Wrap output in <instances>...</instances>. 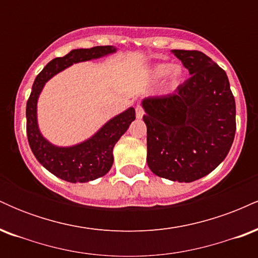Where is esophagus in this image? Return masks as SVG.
<instances>
[{
	"label": "esophagus",
	"mask_w": 258,
	"mask_h": 258,
	"mask_svg": "<svg viewBox=\"0 0 258 258\" xmlns=\"http://www.w3.org/2000/svg\"><path fill=\"white\" fill-rule=\"evenodd\" d=\"M144 115V110L143 108H142L141 105H137V108H136V116L138 117V119H142Z\"/></svg>",
	"instance_id": "obj_1"
}]
</instances>
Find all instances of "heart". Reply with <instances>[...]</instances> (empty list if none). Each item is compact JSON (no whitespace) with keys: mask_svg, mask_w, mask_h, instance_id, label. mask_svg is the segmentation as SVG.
Wrapping results in <instances>:
<instances>
[{"mask_svg":"<svg viewBox=\"0 0 258 258\" xmlns=\"http://www.w3.org/2000/svg\"><path fill=\"white\" fill-rule=\"evenodd\" d=\"M153 75L155 78H162V76L168 75V84H170L171 87H176L182 80L183 70L178 65L161 63L153 68Z\"/></svg>","mask_w":258,"mask_h":258,"instance_id":"1","label":"heart"}]
</instances>
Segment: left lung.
I'll list each match as a JSON object with an SVG mask.
<instances>
[{
    "label": "left lung",
    "mask_w": 258,
    "mask_h": 258,
    "mask_svg": "<svg viewBox=\"0 0 258 258\" xmlns=\"http://www.w3.org/2000/svg\"><path fill=\"white\" fill-rule=\"evenodd\" d=\"M190 78L166 96L142 102L147 162L156 176L189 183L226 159L235 136V99L222 68L199 51H172Z\"/></svg>",
    "instance_id": "obj_1"
}]
</instances>
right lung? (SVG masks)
<instances>
[{
    "label": "right lung",
    "mask_w": 258,
    "mask_h": 258,
    "mask_svg": "<svg viewBox=\"0 0 258 258\" xmlns=\"http://www.w3.org/2000/svg\"><path fill=\"white\" fill-rule=\"evenodd\" d=\"M116 51L112 46H96L92 48L73 49L64 57L49 61L35 79L32 90L26 103V135L35 158L44 168L59 178L72 183H85L104 176L114 162L112 149L121 136L127 131L136 111L127 109L122 114L105 123L93 137L78 146L59 148L52 146L42 137L37 127L36 104L38 94L46 81L55 74L79 61L91 60Z\"/></svg>",
    "instance_id": "add662e5"
}]
</instances>
